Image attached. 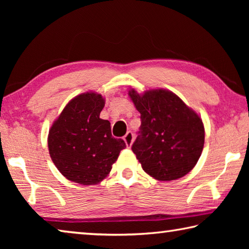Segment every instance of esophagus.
Here are the masks:
<instances>
[{
    "label": "esophagus",
    "instance_id": "1",
    "mask_svg": "<svg viewBox=\"0 0 249 249\" xmlns=\"http://www.w3.org/2000/svg\"><path fill=\"white\" fill-rule=\"evenodd\" d=\"M124 141H125V144H126V146L129 147L132 146V144H133V142H134V134H133V132H130V130H128L127 133H126V135L124 136Z\"/></svg>",
    "mask_w": 249,
    "mask_h": 249
}]
</instances>
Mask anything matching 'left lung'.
I'll return each instance as SVG.
<instances>
[{
	"mask_svg": "<svg viewBox=\"0 0 249 249\" xmlns=\"http://www.w3.org/2000/svg\"><path fill=\"white\" fill-rule=\"evenodd\" d=\"M141 113V127L132 146L142 170L160 181L179 179L192 170L203 150L200 116L179 96L158 89L142 95L129 91Z\"/></svg>",
	"mask_w": 249,
	"mask_h": 249,
	"instance_id": "obj_1",
	"label": "left lung"
}]
</instances>
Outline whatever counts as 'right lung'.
Here are the masks:
<instances>
[{"label":"right lung","mask_w":249,"mask_h":249,"mask_svg":"<svg viewBox=\"0 0 249 249\" xmlns=\"http://www.w3.org/2000/svg\"><path fill=\"white\" fill-rule=\"evenodd\" d=\"M102 95L83 93L66 105L48 135V148L57 169L80 184H96L112 169L122 149L121 138L112 136L111 123L100 119Z\"/></svg>","instance_id":"1"}]
</instances>
